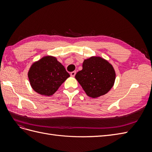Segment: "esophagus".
Segmentation results:
<instances>
[{
    "mask_svg": "<svg viewBox=\"0 0 152 152\" xmlns=\"http://www.w3.org/2000/svg\"><path fill=\"white\" fill-rule=\"evenodd\" d=\"M75 74H76V72H75V71L72 72L70 73V75H71L72 77H74V76L75 75Z\"/></svg>",
    "mask_w": 152,
    "mask_h": 152,
    "instance_id": "34e87169",
    "label": "esophagus"
}]
</instances>
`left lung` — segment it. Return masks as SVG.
Returning a JSON list of instances; mask_svg holds the SVG:
<instances>
[{
  "label": "left lung",
  "instance_id": "8db88e82",
  "mask_svg": "<svg viewBox=\"0 0 152 152\" xmlns=\"http://www.w3.org/2000/svg\"><path fill=\"white\" fill-rule=\"evenodd\" d=\"M75 79L86 94L98 98L111 89L115 80V72L111 64L100 57L85 59L82 70L78 72Z\"/></svg>",
  "mask_w": 152,
  "mask_h": 152
}]
</instances>
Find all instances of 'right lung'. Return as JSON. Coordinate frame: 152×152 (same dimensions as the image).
Segmentation results:
<instances>
[{"mask_svg": "<svg viewBox=\"0 0 152 152\" xmlns=\"http://www.w3.org/2000/svg\"><path fill=\"white\" fill-rule=\"evenodd\" d=\"M28 77L35 92L49 96L58 89L70 74L56 58L45 56L31 65Z\"/></svg>", "mask_w": 152, "mask_h": 152, "instance_id": "obj_1", "label": "right lung"}]
</instances>
